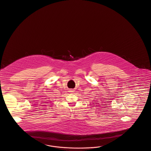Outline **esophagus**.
<instances>
[{"label":"esophagus","instance_id":"obj_1","mask_svg":"<svg viewBox=\"0 0 151 151\" xmlns=\"http://www.w3.org/2000/svg\"><path fill=\"white\" fill-rule=\"evenodd\" d=\"M73 90H70V92H71V93H73Z\"/></svg>","mask_w":151,"mask_h":151}]
</instances>
